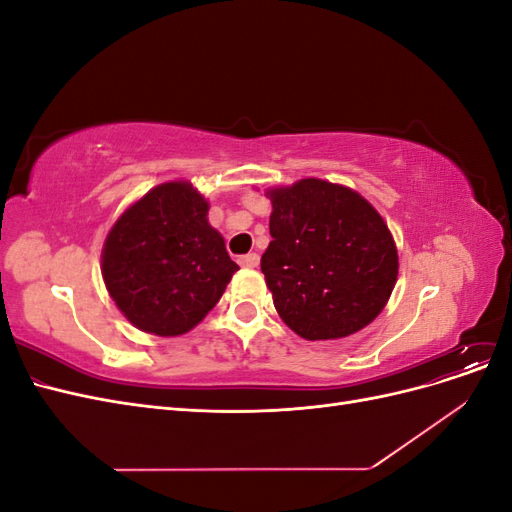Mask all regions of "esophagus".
<instances>
[{"instance_id":"obj_1","label":"esophagus","mask_w":512,"mask_h":512,"mask_svg":"<svg viewBox=\"0 0 512 512\" xmlns=\"http://www.w3.org/2000/svg\"><path fill=\"white\" fill-rule=\"evenodd\" d=\"M239 265H241V267H247V269H254V267L260 265V256H258L256 252L245 254V256L239 258Z\"/></svg>"}]
</instances>
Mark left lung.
I'll return each instance as SVG.
<instances>
[{
    "mask_svg": "<svg viewBox=\"0 0 512 512\" xmlns=\"http://www.w3.org/2000/svg\"><path fill=\"white\" fill-rule=\"evenodd\" d=\"M271 196V243L260 258L273 305L305 339L348 337L374 320L397 282L389 226L344 185L301 179Z\"/></svg>",
    "mask_w": 512,
    "mask_h": 512,
    "instance_id": "1",
    "label": "left lung"
}]
</instances>
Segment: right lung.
Segmentation results:
<instances>
[{
    "label": "right lung",
    "instance_id": "right-lung-1",
    "mask_svg": "<svg viewBox=\"0 0 512 512\" xmlns=\"http://www.w3.org/2000/svg\"><path fill=\"white\" fill-rule=\"evenodd\" d=\"M207 211L190 183L170 181L147 192L108 232L104 284L134 327L162 337L188 333L220 301L239 267Z\"/></svg>",
    "mask_w": 512,
    "mask_h": 512
}]
</instances>
